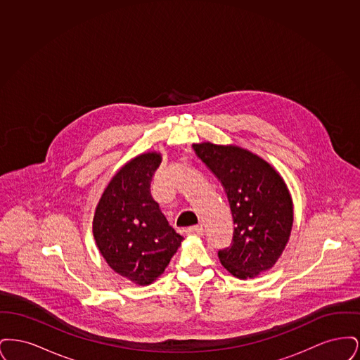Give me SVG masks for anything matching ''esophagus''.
Returning <instances> with one entry per match:
<instances>
[{
    "label": "esophagus",
    "instance_id": "esophagus-1",
    "mask_svg": "<svg viewBox=\"0 0 360 360\" xmlns=\"http://www.w3.org/2000/svg\"><path fill=\"white\" fill-rule=\"evenodd\" d=\"M186 235H193V236H201L204 233V228L197 225V226H190L186 231Z\"/></svg>",
    "mask_w": 360,
    "mask_h": 360
}]
</instances>
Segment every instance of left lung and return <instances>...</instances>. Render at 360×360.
Here are the masks:
<instances>
[{
	"mask_svg": "<svg viewBox=\"0 0 360 360\" xmlns=\"http://www.w3.org/2000/svg\"><path fill=\"white\" fill-rule=\"evenodd\" d=\"M221 182L233 217L231 247L219 251L224 267L239 279L270 270L290 239L294 212L281 174L259 155L233 144H193Z\"/></svg>",
	"mask_w": 360,
	"mask_h": 360,
	"instance_id": "1",
	"label": "left lung"
}]
</instances>
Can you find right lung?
<instances>
[{
  "label": "right lung",
  "mask_w": 360,
  "mask_h": 360,
  "mask_svg": "<svg viewBox=\"0 0 360 360\" xmlns=\"http://www.w3.org/2000/svg\"><path fill=\"white\" fill-rule=\"evenodd\" d=\"M160 163L156 151L128 160L103 190L93 217V236L108 266L139 286L165 273L184 240L151 197Z\"/></svg>",
  "instance_id": "add662e5"
}]
</instances>
